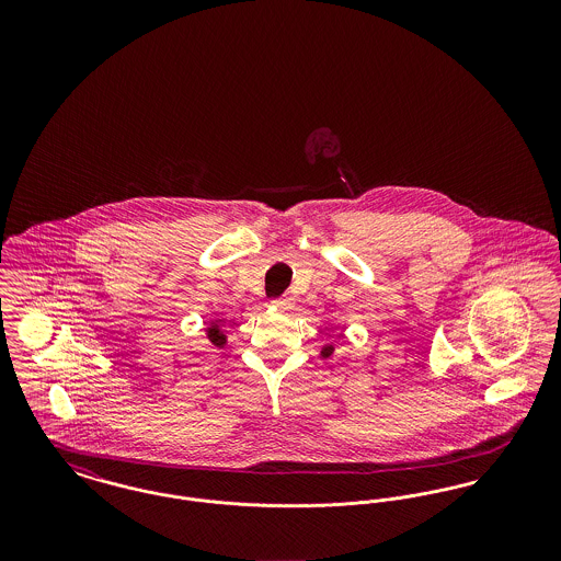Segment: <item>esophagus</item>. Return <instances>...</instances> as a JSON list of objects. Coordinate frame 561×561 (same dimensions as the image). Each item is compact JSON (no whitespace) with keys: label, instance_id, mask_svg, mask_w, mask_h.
I'll return each instance as SVG.
<instances>
[{"label":"esophagus","instance_id":"34e87169","mask_svg":"<svg viewBox=\"0 0 561 561\" xmlns=\"http://www.w3.org/2000/svg\"><path fill=\"white\" fill-rule=\"evenodd\" d=\"M273 305H275L279 311H290V309H293V298H290V296H282V298L273 300Z\"/></svg>","mask_w":561,"mask_h":561}]
</instances>
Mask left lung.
Wrapping results in <instances>:
<instances>
[{
    "mask_svg": "<svg viewBox=\"0 0 561 561\" xmlns=\"http://www.w3.org/2000/svg\"><path fill=\"white\" fill-rule=\"evenodd\" d=\"M334 353V345H325V347L321 348V357H330Z\"/></svg>",
    "mask_w": 561,
    "mask_h": 561,
    "instance_id": "1",
    "label": "left lung"
}]
</instances>
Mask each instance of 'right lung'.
Listing matches in <instances>:
<instances>
[{"label":"right lung","mask_w":561,"mask_h":561,"mask_svg":"<svg viewBox=\"0 0 561 561\" xmlns=\"http://www.w3.org/2000/svg\"><path fill=\"white\" fill-rule=\"evenodd\" d=\"M206 336H208V341H210L216 348H222L227 345V334L220 330V325H218L216 321H213V323L206 328Z\"/></svg>","instance_id":"1"}]
</instances>
